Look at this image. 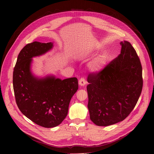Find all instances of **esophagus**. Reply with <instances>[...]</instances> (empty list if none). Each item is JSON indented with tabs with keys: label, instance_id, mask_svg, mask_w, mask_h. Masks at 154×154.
I'll return each mask as SVG.
<instances>
[{
	"label": "esophagus",
	"instance_id": "esophagus-1",
	"mask_svg": "<svg viewBox=\"0 0 154 154\" xmlns=\"http://www.w3.org/2000/svg\"><path fill=\"white\" fill-rule=\"evenodd\" d=\"M79 85L82 86H83L85 84H86V80L85 78H81L79 80Z\"/></svg>",
	"mask_w": 154,
	"mask_h": 154
}]
</instances>
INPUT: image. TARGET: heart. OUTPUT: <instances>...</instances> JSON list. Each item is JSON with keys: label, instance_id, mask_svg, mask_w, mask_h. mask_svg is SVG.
Instances as JSON below:
<instances>
[{"label": "heart", "instance_id": "b5f03b06", "mask_svg": "<svg viewBox=\"0 0 154 154\" xmlns=\"http://www.w3.org/2000/svg\"><path fill=\"white\" fill-rule=\"evenodd\" d=\"M106 62V58L104 55H99L89 65V68L93 72H99L103 68Z\"/></svg>", "mask_w": 154, "mask_h": 154}]
</instances>
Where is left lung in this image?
I'll return each instance as SVG.
<instances>
[{
    "label": "left lung",
    "mask_w": 154,
    "mask_h": 154,
    "mask_svg": "<svg viewBox=\"0 0 154 154\" xmlns=\"http://www.w3.org/2000/svg\"><path fill=\"white\" fill-rule=\"evenodd\" d=\"M121 54L87 81L88 108L91 120L108 126L125 119L135 108L143 88L142 66L136 51L126 41Z\"/></svg>",
    "instance_id": "left-lung-1"
}]
</instances>
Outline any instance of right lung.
Returning a JSON list of instances; mask_svg holds the SVG:
<instances>
[{
  "label": "right lung",
  "instance_id": "add662e5",
  "mask_svg": "<svg viewBox=\"0 0 154 154\" xmlns=\"http://www.w3.org/2000/svg\"><path fill=\"white\" fill-rule=\"evenodd\" d=\"M52 46L51 42L28 44L18 55L13 75L14 96L20 111L37 125L46 128L63 122L79 88L76 77L61 80L52 76L38 79L32 74V58L45 54Z\"/></svg>",
  "mask_w": 154,
  "mask_h": 154
}]
</instances>
